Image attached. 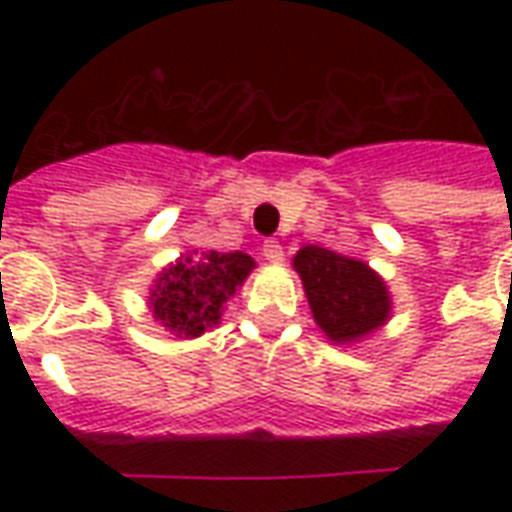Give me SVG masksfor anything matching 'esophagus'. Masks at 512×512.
<instances>
[{"mask_svg": "<svg viewBox=\"0 0 512 512\" xmlns=\"http://www.w3.org/2000/svg\"><path fill=\"white\" fill-rule=\"evenodd\" d=\"M263 257H266L268 263H282V246H279V241H274V238L263 241Z\"/></svg>", "mask_w": 512, "mask_h": 512, "instance_id": "34e87169", "label": "esophagus"}]
</instances>
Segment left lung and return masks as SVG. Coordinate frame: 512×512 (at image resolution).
<instances>
[{
    "label": "left lung",
    "instance_id": "1",
    "mask_svg": "<svg viewBox=\"0 0 512 512\" xmlns=\"http://www.w3.org/2000/svg\"><path fill=\"white\" fill-rule=\"evenodd\" d=\"M293 266L301 274L315 321L334 343H354L386 321V285L362 260L304 246L293 257Z\"/></svg>",
    "mask_w": 512,
    "mask_h": 512
}]
</instances>
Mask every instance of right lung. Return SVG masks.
Instances as JSON below:
<instances>
[{
  "label": "right lung",
  "instance_id": "1",
  "mask_svg": "<svg viewBox=\"0 0 512 512\" xmlns=\"http://www.w3.org/2000/svg\"><path fill=\"white\" fill-rule=\"evenodd\" d=\"M255 268V260L244 252H208L183 257L158 277L150 293L153 318L167 329L186 337H197L208 326L219 323L222 304Z\"/></svg>",
  "mask_w": 512,
  "mask_h": 512
}]
</instances>
